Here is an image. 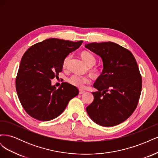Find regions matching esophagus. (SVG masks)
Masks as SVG:
<instances>
[{"label":"esophagus","instance_id":"obj_1","mask_svg":"<svg viewBox=\"0 0 158 158\" xmlns=\"http://www.w3.org/2000/svg\"><path fill=\"white\" fill-rule=\"evenodd\" d=\"M85 93V91L82 90V89H80L79 91V94H83Z\"/></svg>","mask_w":158,"mask_h":158}]
</instances>
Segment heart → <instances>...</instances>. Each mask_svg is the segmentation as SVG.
I'll return each instance as SVG.
<instances>
[{
    "instance_id": "1",
    "label": "heart",
    "mask_w": 158,
    "mask_h": 158,
    "mask_svg": "<svg viewBox=\"0 0 158 158\" xmlns=\"http://www.w3.org/2000/svg\"><path fill=\"white\" fill-rule=\"evenodd\" d=\"M81 56H82L84 61L88 66L94 65L95 63V61H96L95 56L88 51H82L81 52ZM70 59V55H68L67 56L65 57L63 63V66L64 69H66L67 67ZM89 81H90V79L89 78L88 76H82L77 74H74L73 75H71L67 79V82L69 84L74 85V86L80 88H83L84 85L85 84H88L89 82Z\"/></svg>"
}]
</instances>
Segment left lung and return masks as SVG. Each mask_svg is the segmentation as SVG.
<instances>
[{"mask_svg":"<svg viewBox=\"0 0 158 158\" xmlns=\"http://www.w3.org/2000/svg\"><path fill=\"white\" fill-rule=\"evenodd\" d=\"M101 57L103 69L95 81L94 102L86 107L98 125L113 127L126 121L135 111L142 89V77L132 52L113 42L85 45Z\"/></svg>","mask_w":158,"mask_h":158,"instance_id":"obj_1","label":"left lung"}]
</instances>
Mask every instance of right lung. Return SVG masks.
I'll use <instances>...</instances> for the list:
<instances>
[{
	"label": "right lung",
	"instance_id": "obj_1",
	"mask_svg": "<svg viewBox=\"0 0 158 158\" xmlns=\"http://www.w3.org/2000/svg\"><path fill=\"white\" fill-rule=\"evenodd\" d=\"M82 42L50 38L33 45L23 55L16 88L22 107L31 117L41 121L52 120L78 94L74 85L63 82L56 89L51 80L58 76L65 57Z\"/></svg>",
	"mask_w": 158,
	"mask_h": 158
}]
</instances>
